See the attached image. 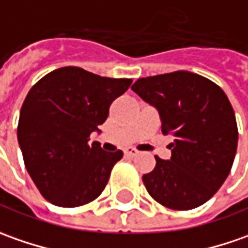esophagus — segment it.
<instances>
[{"label": "esophagus", "mask_w": 248, "mask_h": 248, "mask_svg": "<svg viewBox=\"0 0 248 248\" xmlns=\"http://www.w3.org/2000/svg\"><path fill=\"white\" fill-rule=\"evenodd\" d=\"M124 155L126 156H136V155H139V151L137 150H134V148H126L124 150Z\"/></svg>", "instance_id": "1"}]
</instances>
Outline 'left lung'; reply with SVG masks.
Wrapping results in <instances>:
<instances>
[{
  "label": "left lung",
  "mask_w": 248,
  "mask_h": 248,
  "mask_svg": "<svg viewBox=\"0 0 248 248\" xmlns=\"http://www.w3.org/2000/svg\"><path fill=\"white\" fill-rule=\"evenodd\" d=\"M159 111L162 133L173 136L171 158L155 156L142 175L154 201L192 210L214 196L229 174L237 148L235 112L217 83L189 71L140 78L132 86Z\"/></svg>",
  "instance_id": "left-lung-1"
}]
</instances>
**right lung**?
<instances>
[{"instance_id": "1", "label": "right lung", "mask_w": 248, "mask_h": 248, "mask_svg": "<svg viewBox=\"0 0 248 248\" xmlns=\"http://www.w3.org/2000/svg\"><path fill=\"white\" fill-rule=\"evenodd\" d=\"M132 82L62 67L31 88L20 109L17 140L26 169L47 202L79 207L104 191L124 152L89 144L90 133L106 122L109 106Z\"/></svg>"}]
</instances>
